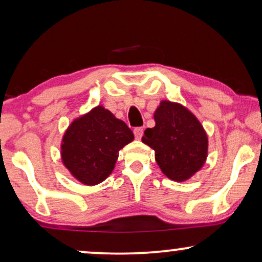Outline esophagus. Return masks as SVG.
<instances>
[{"instance_id": "1", "label": "esophagus", "mask_w": 262, "mask_h": 262, "mask_svg": "<svg viewBox=\"0 0 262 262\" xmlns=\"http://www.w3.org/2000/svg\"><path fill=\"white\" fill-rule=\"evenodd\" d=\"M143 127H136L134 130V134H135V137L136 139H141L142 136H143Z\"/></svg>"}]
</instances>
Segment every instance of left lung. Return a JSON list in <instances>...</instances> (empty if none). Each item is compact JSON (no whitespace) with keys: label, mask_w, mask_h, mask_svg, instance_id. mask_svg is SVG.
<instances>
[{"label":"left lung","mask_w":262,"mask_h":262,"mask_svg":"<svg viewBox=\"0 0 262 262\" xmlns=\"http://www.w3.org/2000/svg\"><path fill=\"white\" fill-rule=\"evenodd\" d=\"M155 126L146 128L142 142L155 150V160L170 180L191 179L205 164L209 138L203 125L181 103L162 100L154 113Z\"/></svg>","instance_id":"8db88e82"}]
</instances>
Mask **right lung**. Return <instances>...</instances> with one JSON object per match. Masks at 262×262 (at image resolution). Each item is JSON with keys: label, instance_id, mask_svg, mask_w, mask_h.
<instances>
[{"label": "right lung", "instance_id": "add662e5", "mask_svg": "<svg viewBox=\"0 0 262 262\" xmlns=\"http://www.w3.org/2000/svg\"><path fill=\"white\" fill-rule=\"evenodd\" d=\"M134 138L123 120L103 106H96L67 128L60 144L62 162L83 185H98L110 177L119 150Z\"/></svg>", "mask_w": 262, "mask_h": 262}]
</instances>
